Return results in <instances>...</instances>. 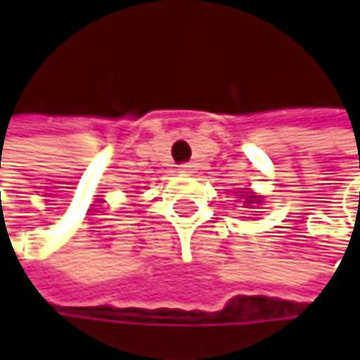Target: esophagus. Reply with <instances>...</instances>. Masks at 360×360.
<instances>
[{"mask_svg": "<svg viewBox=\"0 0 360 360\" xmlns=\"http://www.w3.org/2000/svg\"><path fill=\"white\" fill-rule=\"evenodd\" d=\"M178 170H180L182 174H190L192 172V164H180V166H178Z\"/></svg>", "mask_w": 360, "mask_h": 360, "instance_id": "esophagus-1", "label": "esophagus"}]
</instances>
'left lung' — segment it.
<instances>
[{"instance_id":"8db88e82","label":"left lung","mask_w":360,"mask_h":360,"mask_svg":"<svg viewBox=\"0 0 360 360\" xmlns=\"http://www.w3.org/2000/svg\"><path fill=\"white\" fill-rule=\"evenodd\" d=\"M240 196H242V194H240ZM255 200H256L255 196H250V194H248V198H246V202H248V204H252V202H255Z\"/></svg>"}]
</instances>
